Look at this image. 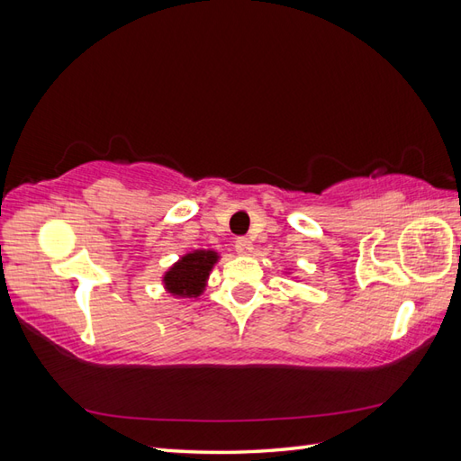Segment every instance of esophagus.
<instances>
[{
  "mask_svg": "<svg viewBox=\"0 0 461 461\" xmlns=\"http://www.w3.org/2000/svg\"><path fill=\"white\" fill-rule=\"evenodd\" d=\"M235 251H238L240 255H251L253 243L248 238H240L238 241H235Z\"/></svg>",
  "mask_w": 461,
  "mask_h": 461,
  "instance_id": "esophagus-1",
  "label": "esophagus"
}]
</instances>
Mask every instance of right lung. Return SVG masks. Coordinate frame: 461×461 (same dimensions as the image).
Listing matches in <instances>:
<instances>
[{"label":"right lung","instance_id":"add662e5","mask_svg":"<svg viewBox=\"0 0 461 461\" xmlns=\"http://www.w3.org/2000/svg\"><path fill=\"white\" fill-rule=\"evenodd\" d=\"M216 261L218 253L213 251H194L185 255L175 267H170L167 271V291L176 296H198L204 291L206 279Z\"/></svg>","mask_w":461,"mask_h":461}]
</instances>
